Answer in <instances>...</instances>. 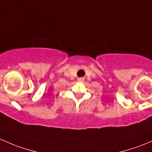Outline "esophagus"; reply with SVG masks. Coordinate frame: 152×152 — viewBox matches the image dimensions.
<instances>
[{
  "label": "esophagus",
  "mask_w": 152,
  "mask_h": 152,
  "mask_svg": "<svg viewBox=\"0 0 152 152\" xmlns=\"http://www.w3.org/2000/svg\"><path fill=\"white\" fill-rule=\"evenodd\" d=\"M77 81H78V82H83V81H84V78H83V77L78 78Z\"/></svg>",
  "instance_id": "obj_1"
}]
</instances>
